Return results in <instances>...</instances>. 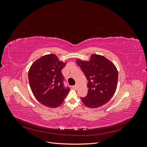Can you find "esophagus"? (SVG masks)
I'll return each instance as SVG.
<instances>
[{"label": "esophagus", "mask_w": 147, "mask_h": 147, "mask_svg": "<svg viewBox=\"0 0 147 147\" xmlns=\"http://www.w3.org/2000/svg\"><path fill=\"white\" fill-rule=\"evenodd\" d=\"M72 88H73L74 89H77V88H78V84H75V85L73 86H72Z\"/></svg>", "instance_id": "esophagus-1"}]
</instances>
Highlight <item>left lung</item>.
<instances>
[{
	"label": "left lung",
	"instance_id": "1",
	"mask_svg": "<svg viewBox=\"0 0 147 147\" xmlns=\"http://www.w3.org/2000/svg\"><path fill=\"white\" fill-rule=\"evenodd\" d=\"M76 62L88 81V94L80 97L83 103L94 109L107 103L116 91L118 83V70L113 63L96 54L88 61L77 59Z\"/></svg>",
	"mask_w": 147,
	"mask_h": 147
}]
</instances>
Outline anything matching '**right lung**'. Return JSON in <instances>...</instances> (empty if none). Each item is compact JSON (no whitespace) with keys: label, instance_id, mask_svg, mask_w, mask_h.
I'll use <instances>...</instances> for the list:
<instances>
[{"label":"right lung","instance_id":"obj_1","mask_svg":"<svg viewBox=\"0 0 147 147\" xmlns=\"http://www.w3.org/2000/svg\"><path fill=\"white\" fill-rule=\"evenodd\" d=\"M65 65L55 55L50 54L40 57L29 69V82L33 94L48 107L59 106L69 92V87L64 86L61 72Z\"/></svg>","mask_w":147,"mask_h":147}]
</instances>
